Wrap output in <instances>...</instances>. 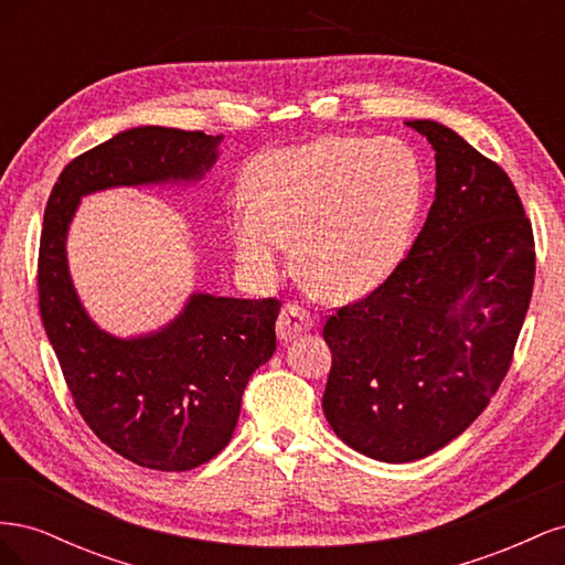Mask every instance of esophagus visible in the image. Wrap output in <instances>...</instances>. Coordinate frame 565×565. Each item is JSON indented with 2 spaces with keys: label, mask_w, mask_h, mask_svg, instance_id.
<instances>
[{
  "label": "esophagus",
  "mask_w": 565,
  "mask_h": 565,
  "mask_svg": "<svg viewBox=\"0 0 565 565\" xmlns=\"http://www.w3.org/2000/svg\"><path fill=\"white\" fill-rule=\"evenodd\" d=\"M313 328V316L303 309V306L295 303V301H287L282 306V311L278 316V337L280 339H292L295 334L303 332V330H311Z\"/></svg>",
  "instance_id": "34e87169"
}]
</instances>
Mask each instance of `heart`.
I'll list each match as a JSON object with an SVG mask.
<instances>
[{
    "label": "heart",
    "mask_w": 565,
    "mask_h": 565,
    "mask_svg": "<svg viewBox=\"0 0 565 565\" xmlns=\"http://www.w3.org/2000/svg\"><path fill=\"white\" fill-rule=\"evenodd\" d=\"M249 200L226 214L233 254L254 280L276 276L287 237L309 280L358 299L401 264L424 202V167L401 139L322 136L276 148L247 169Z\"/></svg>",
    "instance_id": "heart-1"
}]
</instances>
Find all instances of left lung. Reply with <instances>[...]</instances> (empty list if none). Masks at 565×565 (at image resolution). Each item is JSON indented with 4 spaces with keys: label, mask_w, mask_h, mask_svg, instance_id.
Returning <instances> with one entry per match:
<instances>
[{
    "label": "left lung",
    "mask_w": 565,
    "mask_h": 565,
    "mask_svg": "<svg viewBox=\"0 0 565 565\" xmlns=\"http://www.w3.org/2000/svg\"><path fill=\"white\" fill-rule=\"evenodd\" d=\"M436 198L413 247L370 295L324 322L322 413L380 461L448 446L507 377L535 282V241L504 169L431 119Z\"/></svg>",
    "instance_id": "obj_1"
}]
</instances>
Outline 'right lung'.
<instances>
[{
  "mask_svg": "<svg viewBox=\"0 0 565 565\" xmlns=\"http://www.w3.org/2000/svg\"><path fill=\"white\" fill-rule=\"evenodd\" d=\"M221 136L136 127L67 164L44 210L38 292L46 337L89 429L134 465L188 471L228 446L252 372L276 351L278 299L193 295L156 334L117 339L84 313L65 262L82 195L113 185L195 181Z\"/></svg>",
  "mask_w": 565,
  "mask_h": 565,
  "instance_id": "add662e5",
  "label": "right lung"
}]
</instances>
